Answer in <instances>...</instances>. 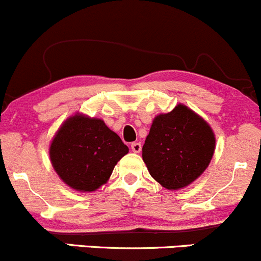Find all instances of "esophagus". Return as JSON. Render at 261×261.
Listing matches in <instances>:
<instances>
[{
    "label": "esophagus",
    "mask_w": 261,
    "mask_h": 261,
    "mask_svg": "<svg viewBox=\"0 0 261 261\" xmlns=\"http://www.w3.org/2000/svg\"><path fill=\"white\" fill-rule=\"evenodd\" d=\"M130 148L134 153H139L142 149V144L139 142H134L130 144Z\"/></svg>",
    "instance_id": "obj_1"
}]
</instances>
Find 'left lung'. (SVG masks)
I'll return each mask as SVG.
<instances>
[{"label":"left lung","instance_id":"8db88e82","mask_svg":"<svg viewBox=\"0 0 261 261\" xmlns=\"http://www.w3.org/2000/svg\"><path fill=\"white\" fill-rule=\"evenodd\" d=\"M215 137L203 118L186 106L159 114L142 148L150 175L167 189H180L206 169L214 154Z\"/></svg>","mask_w":261,"mask_h":261}]
</instances>
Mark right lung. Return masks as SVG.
Here are the masks:
<instances>
[{
    "label": "right lung",
    "mask_w": 261,
    "mask_h": 261,
    "mask_svg": "<svg viewBox=\"0 0 261 261\" xmlns=\"http://www.w3.org/2000/svg\"><path fill=\"white\" fill-rule=\"evenodd\" d=\"M128 150L102 119L75 114L56 133L49 156L64 183L80 192H93L108 180Z\"/></svg>",
    "instance_id": "1"
}]
</instances>
